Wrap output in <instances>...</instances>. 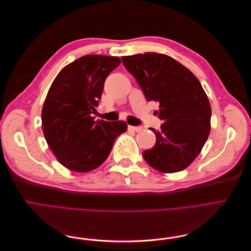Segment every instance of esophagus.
<instances>
[{
    "label": "esophagus",
    "mask_w": 251,
    "mask_h": 251,
    "mask_svg": "<svg viewBox=\"0 0 251 251\" xmlns=\"http://www.w3.org/2000/svg\"><path fill=\"white\" fill-rule=\"evenodd\" d=\"M128 130L134 131V132H141L142 131V126H127Z\"/></svg>",
    "instance_id": "1"
}]
</instances>
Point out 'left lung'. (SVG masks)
I'll return each instance as SVG.
<instances>
[{
    "instance_id": "8db88e82",
    "label": "left lung",
    "mask_w": 251,
    "mask_h": 251,
    "mask_svg": "<svg viewBox=\"0 0 251 251\" xmlns=\"http://www.w3.org/2000/svg\"><path fill=\"white\" fill-rule=\"evenodd\" d=\"M124 66L137 80L147 100L159 101L162 120L155 146L142 155L162 173L186 169L199 155L210 132L211 109L200 81L171 56L144 53L124 56Z\"/></svg>"
}]
</instances>
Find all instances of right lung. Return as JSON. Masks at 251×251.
I'll use <instances>...</instances> for the list:
<instances>
[{"label":"right lung","instance_id":"add662e5","mask_svg":"<svg viewBox=\"0 0 251 251\" xmlns=\"http://www.w3.org/2000/svg\"><path fill=\"white\" fill-rule=\"evenodd\" d=\"M117 56L85 55L66 66L49 89L42 111L45 138L57 160L67 169L86 173L101 165L125 121L96 120L108 75L120 64Z\"/></svg>","mask_w":251,"mask_h":251}]
</instances>
